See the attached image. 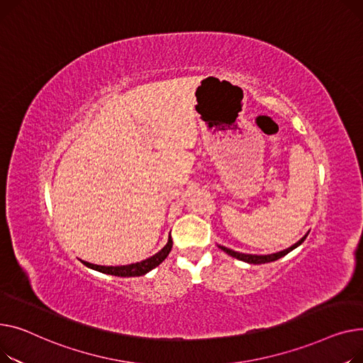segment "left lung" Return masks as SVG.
<instances>
[{
    "mask_svg": "<svg viewBox=\"0 0 363 363\" xmlns=\"http://www.w3.org/2000/svg\"><path fill=\"white\" fill-rule=\"evenodd\" d=\"M308 234H309V231L305 234V236H303L299 242H296L293 246H290V247H287V249H284V250L277 252V253H271V255H250V253H242V252H236V250L228 249V247L221 246V245H218V247H220L221 250H224L225 253H228L230 257L236 258V259H239V261H243V262H247V264H255V265H257V264H267V262H272V261L280 259L281 257H284V255H287L289 252H291V250L296 249L297 246H301V245L305 242V239L308 238Z\"/></svg>",
    "mask_w": 363,
    "mask_h": 363,
    "instance_id": "left-lung-1",
    "label": "left lung"
}]
</instances>
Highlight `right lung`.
Here are the masks:
<instances>
[{
  "label": "right lung",
  "mask_w": 363,
  "mask_h": 363,
  "mask_svg": "<svg viewBox=\"0 0 363 363\" xmlns=\"http://www.w3.org/2000/svg\"><path fill=\"white\" fill-rule=\"evenodd\" d=\"M172 247H173V240H172V236H169L167 245L160 252H157L154 257L143 259L136 264L120 265V267H105V265H95V264H91L86 261H82V262L88 268L99 271L102 274H110V275H116V277H140L151 269H154L155 267H158L168 257V253L172 252Z\"/></svg>",
  "instance_id": "1"
}]
</instances>
